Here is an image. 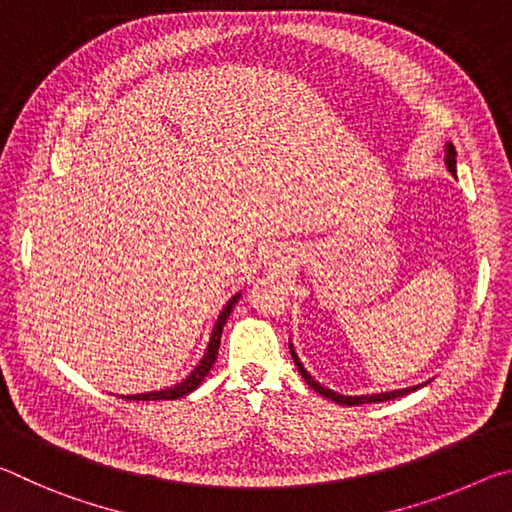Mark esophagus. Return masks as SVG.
<instances>
[{
  "label": "esophagus",
  "instance_id": "esophagus-1",
  "mask_svg": "<svg viewBox=\"0 0 512 512\" xmlns=\"http://www.w3.org/2000/svg\"><path fill=\"white\" fill-rule=\"evenodd\" d=\"M266 257H268V266H271V271H275V273H284L289 268V255L284 248L271 250Z\"/></svg>",
  "mask_w": 512,
  "mask_h": 512
}]
</instances>
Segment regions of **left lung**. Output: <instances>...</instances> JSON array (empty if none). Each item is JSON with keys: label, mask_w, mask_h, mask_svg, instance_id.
I'll use <instances>...</instances> for the list:
<instances>
[{"label": "left lung", "mask_w": 512, "mask_h": 512, "mask_svg": "<svg viewBox=\"0 0 512 512\" xmlns=\"http://www.w3.org/2000/svg\"><path fill=\"white\" fill-rule=\"evenodd\" d=\"M445 164H447L449 173H454V176H456V149H454V144H452V142H447V144H445ZM289 350H291V357H293V361H296V366H298V372L302 375V379H305L307 384H309L311 388H314L316 393H320L323 397H327V400H332V402H336V404H343V406H359V404H370V402H386V400H395V397L409 395V393H413V391H418V388H422V386H427V384H429V381H424V384L409 386V388H400V391H386V393H372V395H341V393L332 391V388L323 386V384H320V381H316L314 377L309 375L307 368L302 366V361H300V357L296 354V348H293V343H291V341H289Z\"/></svg>", "instance_id": "1"}]
</instances>
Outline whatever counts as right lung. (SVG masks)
<instances>
[{
  "mask_svg": "<svg viewBox=\"0 0 512 512\" xmlns=\"http://www.w3.org/2000/svg\"><path fill=\"white\" fill-rule=\"evenodd\" d=\"M239 298H241V293H235V296H232L228 302H225V307L221 309V314H219V318H216V323L212 327L210 343H207V348L203 352V359L198 361V366L192 372H189V375L183 381H178V384L167 386V388H160V391L121 395V397H124V400H131V402H155V400H178V397H185V395H189L192 391H196V388L203 384V379L210 375L214 361H216V357H219L223 325L228 323V318L232 314V307L237 305Z\"/></svg>",
  "mask_w": 512,
  "mask_h": 512,
  "instance_id": "add662e5",
  "label": "right lung"
}]
</instances>
